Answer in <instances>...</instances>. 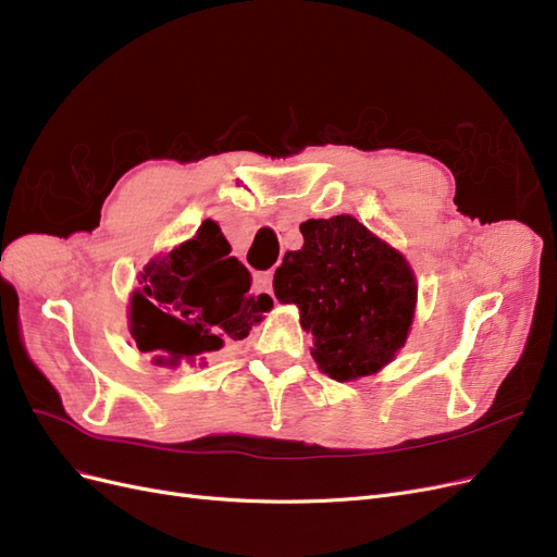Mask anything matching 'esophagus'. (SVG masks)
Returning <instances> with one entry per match:
<instances>
[{"label":"esophagus","instance_id":"34e87169","mask_svg":"<svg viewBox=\"0 0 557 557\" xmlns=\"http://www.w3.org/2000/svg\"><path fill=\"white\" fill-rule=\"evenodd\" d=\"M252 281H256V285H258L260 290H264V293H272L274 272H258L256 276H252Z\"/></svg>","mask_w":557,"mask_h":557}]
</instances>
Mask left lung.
<instances>
[{
  "instance_id": "obj_1",
  "label": "left lung",
  "mask_w": 557,
  "mask_h": 557,
  "mask_svg": "<svg viewBox=\"0 0 557 557\" xmlns=\"http://www.w3.org/2000/svg\"><path fill=\"white\" fill-rule=\"evenodd\" d=\"M299 232L305 246L285 252L276 297L299 307L311 356L330 379L379 372L407 342L418 295L411 267L352 215L311 218Z\"/></svg>"
}]
</instances>
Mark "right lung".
<instances>
[{"instance_id":"right-lung-1","label":"right lung","mask_w":557,"mask_h":557,"mask_svg":"<svg viewBox=\"0 0 557 557\" xmlns=\"http://www.w3.org/2000/svg\"><path fill=\"white\" fill-rule=\"evenodd\" d=\"M230 250L221 227L205 221L190 242L146 264L129 307L141 352L170 364L197 362L260 323L274 301L250 293L248 269Z\"/></svg>"}]
</instances>
